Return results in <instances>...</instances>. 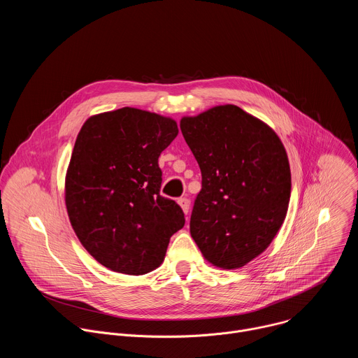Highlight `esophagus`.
I'll return each instance as SVG.
<instances>
[{
    "label": "esophagus",
    "instance_id": "34e87169",
    "mask_svg": "<svg viewBox=\"0 0 358 358\" xmlns=\"http://www.w3.org/2000/svg\"><path fill=\"white\" fill-rule=\"evenodd\" d=\"M178 206L181 207L182 213L187 215L188 211H189V199L188 198H180L178 199Z\"/></svg>",
    "mask_w": 358,
    "mask_h": 358
}]
</instances>
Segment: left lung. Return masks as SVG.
<instances>
[{"mask_svg": "<svg viewBox=\"0 0 358 358\" xmlns=\"http://www.w3.org/2000/svg\"><path fill=\"white\" fill-rule=\"evenodd\" d=\"M180 129L202 176L191 236L211 265L242 268L266 250L286 218L292 177L285 145L235 105L184 116Z\"/></svg>", "mask_w": 358, "mask_h": 358, "instance_id": "1", "label": "left lung"}]
</instances>
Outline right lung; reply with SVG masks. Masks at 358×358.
Returning <instances> with one entry per match:
<instances>
[{"mask_svg":"<svg viewBox=\"0 0 358 358\" xmlns=\"http://www.w3.org/2000/svg\"><path fill=\"white\" fill-rule=\"evenodd\" d=\"M177 122L134 108L90 116L82 126L65 177L71 225L108 269L144 275L157 269L184 213L160 195L162 151Z\"/></svg>","mask_w":358,"mask_h":358,"instance_id":"right-lung-1","label":"right lung"}]
</instances>
